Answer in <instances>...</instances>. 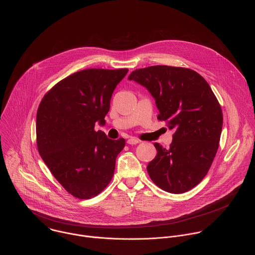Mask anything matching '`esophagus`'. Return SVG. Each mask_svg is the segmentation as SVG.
Wrapping results in <instances>:
<instances>
[{"instance_id": "34e87169", "label": "esophagus", "mask_w": 255, "mask_h": 255, "mask_svg": "<svg viewBox=\"0 0 255 255\" xmlns=\"http://www.w3.org/2000/svg\"><path fill=\"white\" fill-rule=\"evenodd\" d=\"M139 142H140V140L137 139V138H135V137H131V138H129V139L127 140V143H128V144H131V145L137 144V143H139Z\"/></svg>"}]
</instances>
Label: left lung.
<instances>
[{
	"mask_svg": "<svg viewBox=\"0 0 255 255\" xmlns=\"http://www.w3.org/2000/svg\"><path fill=\"white\" fill-rule=\"evenodd\" d=\"M155 99L157 119L173 129L169 148L154 143L157 154L147 165L153 183L171 194L195 188L208 173L219 147L223 125L221 106L197 71L154 65L133 70L129 78Z\"/></svg>",
	"mask_w": 255,
	"mask_h": 255,
	"instance_id": "1",
	"label": "left lung"
}]
</instances>
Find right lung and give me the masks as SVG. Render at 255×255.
Returning <instances> with one entry per match:
<instances>
[{"label": "right lung", "mask_w": 255, "mask_h": 255, "mask_svg": "<svg viewBox=\"0 0 255 255\" xmlns=\"http://www.w3.org/2000/svg\"><path fill=\"white\" fill-rule=\"evenodd\" d=\"M128 68H89L58 82L43 97L36 115V142L43 161L67 193L82 200L110 183L125 139H109L104 124L112 94Z\"/></svg>", "instance_id": "right-lung-1"}]
</instances>
